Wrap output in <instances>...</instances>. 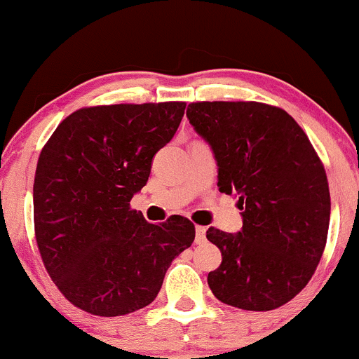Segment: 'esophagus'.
I'll list each match as a JSON object with an SVG mask.
<instances>
[{
  "label": "esophagus",
  "mask_w": 359,
  "mask_h": 359,
  "mask_svg": "<svg viewBox=\"0 0 359 359\" xmlns=\"http://www.w3.org/2000/svg\"><path fill=\"white\" fill-rule=\"evenodd\" d=\"M205 234H207V227H203V226L195 227V241L196 243L205 241Z\"/></svg>",
  "instance_id": "1"
}]
</instances>
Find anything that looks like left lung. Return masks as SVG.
I'll list each match as a JSON object with an SVG mask.
<instances>
[{
    "instance_id": "1",
    "label": "left lung",
    "mask_w": 359,
    "mask_h": 359,
    "mask_svg": "<svg viewBox=\"0 0 359 359\" xmlns=\"http://www.w3.org/2000/svg\"><path fill=\"white\" fill-rule=\"evenodd\" d=\"M187 116L214 150L219 190L238 195L243 210L240 233L207 231L222 253L209 287L231 306L276 310L306 286L325 248L330 191L322 161L280 107L203 101L188 104Z\"/></svg>"
}]
</instances>
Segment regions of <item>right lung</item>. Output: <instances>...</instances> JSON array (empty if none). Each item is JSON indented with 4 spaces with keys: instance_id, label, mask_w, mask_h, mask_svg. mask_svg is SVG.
Returning a JSON list of instances; mask_svg holds the SVG:
<instances>
[{
    "instance_id": "add662e5",
    "label": "right lung",
    "mask_w": 359,
    "mask_h": 359,
    "mask_svg": "<svg viewBox=\"0 0 359 359\" xmlns=\"http://www.w3.org/2000/svg\"><path fill=\"white\" fill-rule=\"evenodd\" d=\"M187 102L82 107L57 125L34 180V229L44 267L72 304L118 317L156 299L171 262L195 240L190 219L150 224L130 207Z\"/></svg>"
}]
</instances>
